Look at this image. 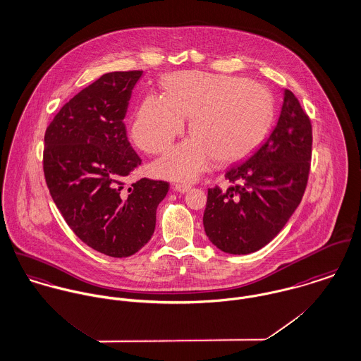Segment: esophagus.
<instances>
[{
    "label": "esophagus",
    "mask_w": 361,
    "mask_h": 361,
    "mask_svg": "<svg viewBox=\"0 0 361 361\" xmlns=\"http://www.w3.org/2000/svg\"><path fill=\"white\" fill-rule=\"evenodd\" d=\"M173 188H174L177 192L185 194L187 191H190V190H191V185H188V184H174V185H173Z\"/></svg>",
    "instance_id": "1"
}]
</instances>
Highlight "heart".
I'll list each match as a JSON object with an SVG mask.
<instances>
[{"instance_id":"obj_1","label":"heart","mask_w":361,"mask_h":361,"mask_svg":"<svg viewBox=\"0 0 361 361\" xmlns=\"http://www.w3.org/2000/svg\"><path fill=\"white\" fill-rule=\"evenodd\" d=\"M164 97L149 94L140 104L131 135L149 154L164 152L184 131L191 138L155 163V171L171 180H194L216 161L246 157L269 133L274 99L269 88L243 78L181 72L163 80Z\"/></svg>"}]
</instances>
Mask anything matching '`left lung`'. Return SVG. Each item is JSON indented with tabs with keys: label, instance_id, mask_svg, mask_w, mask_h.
I'll return each instance as SVG.
<instances>
[{
	"label": "left lung",
	"instance_id": "8db88e82",
	"mask_svg": "<svg viewBox=\"0 0 361 361\" xmlns=\"http://www.w3.org/2000/svg\"><path fill=\"white\" fill-rule=\"evenodd\" d=\"M312 123L292 91L283 90L280 118L247 161L231 166V185L207 191L203 227L210 242L247 255L277 237L305 194L312 161Z\"/></svg>",
	"mask_w": 361,
	"mask_h": 361
}]
</instances>
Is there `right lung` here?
Returning <instances> with one entry per match:
<instances>
[{
	"label": "right lung",
	"mask_w": 361,
	"mask_h": 361,
	"mask_svg": "<svg viewBox=\"0 0 361 361\" xmlns=\"http://www.w3.org/2000/svg\"><path fill=\"white\" fill-rule=\"evenodd\" d=\"M142 71L112 72L81 90L45 131L44 176L68 226L85 245L127 257L151 240L169 183L124 178L141 164L124 118Z\"/></svg>",
	"instance_id": "obj_1"
}]
</instances>
